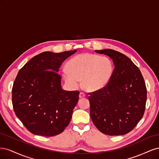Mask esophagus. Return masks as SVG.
<instances>
[{
    "label": "esophagus",
    "mask_w": 159,
    "mask_h": 159,
    "mask_svg": "<svg viewBox=\"0 0 159 159\" xmlns=\"http://www.w3.org/2000/svg\"><path fill=\"white\" fill-rule=\"evenodd\" d=\"M85 94L83 92H81L79 95V98H85Z\"/></svg>",
    "instance_id": "esophagus-1"
}]
</instances>
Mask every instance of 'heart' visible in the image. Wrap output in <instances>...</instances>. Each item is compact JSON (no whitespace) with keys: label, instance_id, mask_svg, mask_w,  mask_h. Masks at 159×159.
Instances as JSON below:
<instances>
[{"label":"heart","instance_id":"1","mask_svg":"<svg viewBox=\"0 0 159 159\" xmlns=\"http://www.w3.org/2000/svg\"><path fill=\"white\" fill-rule=\"evenodd\" d=\"M113 71V63L108 57L85 53L70 59L62 73L66 82L71 87H78L82 79L85 89L96 91L109 84Z\"/></svg>","mask_w":159,"mask_h":159}]
</instances>
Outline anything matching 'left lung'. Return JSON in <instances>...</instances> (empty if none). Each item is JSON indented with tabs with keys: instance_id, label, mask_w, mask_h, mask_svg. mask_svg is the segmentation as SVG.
Masks as SVG:
<instances>
[{
	"instance_id": "1",
	"label": "left lung",
	"mask_w": 159,
	"mask_h": 159,
	"mask_svg": "<svg viewBox=\"0 0 159 159\" xmlns=\"http://www.w3.org/2000/svg\"><path fill=\"white\" fill-rule=\"evenodd\" d=\"M107 55L115 65L109 84L89 93L90 117L99 131L123 135L136 127L145 110L147 88L138 67L122 53L111 49L95 50Z\"/></svg>"
}]
</instances>
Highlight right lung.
Returning a JSON list of instances; mask_svg holds the SVG:
<instances>
[{"label":"right lung","mask_w":159,"mask_h":159,"mask_svg":"<svg viewBox=\"0 0 159 159\" xmlns=\"http://www.w3.org/2000/svg\"><path fill=\"white\" fill-rule=\"evenodd\" d=\"M76 52H42L19 70L12 89L13 109L30 133L55 136L69 125L80 92L61 89L57 72L64 60Z\"/></svg>","instance_id":"add662e5"}]
</instances>
